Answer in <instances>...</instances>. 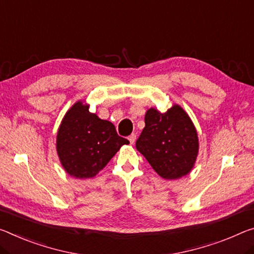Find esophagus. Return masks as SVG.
<instances>
[{
  "mask_svg": "<svg viewBox=\"0 0 254 254\" xmlns=\"http://www.w3.org/2000/svg\"><path fill=\"white\" fill-rule=\"evenodd\" d=\"M135 139H136V135H135V133H132V134L128 135V141H130V143L133 144V143H134V141H135Z\"/></svg>",
  "mask_w": 254,
  "mask_h": 254,
  "instance_id": "esophagus-1",
  "label": "esophagus"
}]
</instances>
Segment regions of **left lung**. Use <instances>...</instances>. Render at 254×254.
<instances>
[{
    "label": "left lung",
    "instance_id": "1",
    "mask_svg": "<svg viewBox=\"0 0 254 254\" xmlns=\"http://www.w3.org/2000/svg\"><path fill=\"white\" fill-rule=\"evenodd\" d=\"M135 147L155 172L165 180L185 176L194 166L199 140L191 119L182 107L174 105L160 113L150 108L144 116Z\"/></svg>",
    "mask_w": 254,
    "mask_h": 254
}]
</instances>
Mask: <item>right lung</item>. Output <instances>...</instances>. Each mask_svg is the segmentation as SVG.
Masks as SVG:
<instances>
[{
	"label": "right lung",
	"mask_w": 254,
	"mask_h": 254,
	"mask_svg": "<svg viewBox=\"0 0 254 254\" xmlns=\"http://www.w3.org/2000/svg\"><path fill=\"white\" fill-rule=\"evenodd\" d=\"M128 140L116 133L110 121L89 112V105L76 102L64 115L56 138L62 166L75 179L94 178Z\"/></svg>",
	"instance_id": "add662e5"
}]
</instances>
